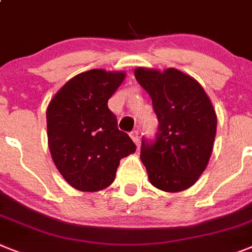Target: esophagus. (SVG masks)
I'll return each mask as SVG.
<instances>
[{
    "label": "esophagus",
    "instance_id": "1",
    "mask_svg": "<svg viewBox=\"0 0 252 252\" xmlns=\"http://www.w3.org/2000/svg\"><path fill=\"white\" fill-rule=\"evenodd\" d=\"M129 136H130V138L133 139V142L138 146L139 145V133H138V130H132V132L129 133Z\"/></svg>",
    "mask_w": 252,
    "mask_h": 252
}]
</instances>
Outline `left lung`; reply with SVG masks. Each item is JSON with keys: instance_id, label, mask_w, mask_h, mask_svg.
I'll return each instance as SVG.
<instances>
[{"instance_id": "obj_1", "label": "left lung", "mask_w": 252, "mask_h": 252, "mask_svg": "<svg viewBox=\"0 0 252 252\" xmlns=\"http://www.w3.org/2000/svg\"><path fill=\"white\" fill-rule=\"evenodd\" d=\"M136 79L150 94L158 120L155 139H142L141 160L152 186L181 192L196 183L210 158L217 115L197 80L177 69L161 73L137 67Z\"/></svg>"}]
</instances>
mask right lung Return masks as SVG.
Instances as JSON below:
<instances>
[{
	"mask_svg": "<svg viewBox=\"0 0 252 252\" xmlns=\"http://www.w3.org/2000/svg\"><path fill=\"white\" fill-rule=\"evenodd\" d=\"M124 78L123 71H84L66 82L48 103L51 156L65 181L79 191L109 187L120 160L136 151L107 106Z\"/></svg>",
	"mask_w": 252,
	"mask_h": 252,
	"instance_id": "1",
	"label": "right lung"
}]
</instances>
